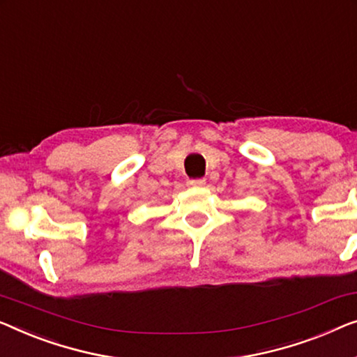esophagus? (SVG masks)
Wrapping results in <instances>:
<instances>
[{"instance_id":"esophagus-1","label":"esophagus","mask_w":357,"mask_h":357,"mask_svg":"<svg viewBox=\"0 0 357 357\" xmlns=\"http://www.w3.org/2000/svg\"><path fill=\"white\" fill-rule=\"evenodd\" d=\"M188 185L193 188H201L206 185V180L204 178H191V180H188Z\"/></svg>"}]
</instances>
